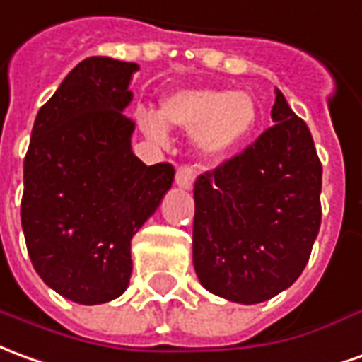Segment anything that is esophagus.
I'll return each instance as SVG.
<instances>
[{"label": "esophagus", "mask_w": 362, "mask_h": 362, "mask_svg": "<svg viewBox=\"0 0 362 362\" xmlns=\"http://www.w3.org/2000/svg\"><path fill=\"white\" fill-rule=\"evenodd\" d=\"M176 184L184 189H189L194 186V173L189 168H178L176 173Z\"/></svg>", "instance_id": "34e87169"}]
</instances>
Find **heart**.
Listing matches in <instances>:
<instances>
[{"label":"heart","instance_id":"b5f03b06","mask_svg":"<svg viewBox=\"0 0 362 362\" xmlns=\"http://www.w3.org/2000/svg\"><path fill=\"white\" fill-rule=\"evenodd\" d=\"M139 123L156 141L166 139L164 125L194 131L196 151L204 158L217 160L247 143L259 123V107L247 92L178 90L164 98L158 115L139 111Z\"/></svg>","mask_w":362,"mask_h":362}]
</instances>
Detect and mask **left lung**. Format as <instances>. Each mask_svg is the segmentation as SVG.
Segmentation results:
<instances>
[{"label":"left lung","instance_id":"left-lung-1","mask_svg":"<svg viewBox=\"0 0 362 362\" xmlns=\"http://www.w3.org/2000/svg\"><path fill=\"white\" fill-rule=\"evenodd\" d=\"M274 92V125L194 184V269L206 290L237 304H259L292 286L322 223L312 133Z\"/></svg>","mask_w":362,"mask_h":362}]
</instances>
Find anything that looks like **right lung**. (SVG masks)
Instances as JSON below:
<instances>
[{
	"label": "right lung",
	"instance_id": "right-lung-1",
	"mask_svg": "<svg viewBox=\"0 0 362 362\" xmlns=\"http://www.w3.org/2000/svg\"><path fill=\"white\" fill-rule=\"evenodd\" d=\"M139 66L82 60L37 113L23 163L21 225L37 274L76 304L111 302L129 286L131 239L156 211L174 166L133 155L123 113Z\"/></svg>",
	"mask_w": 362,
	"mask_h": 362
}]
</instances>
